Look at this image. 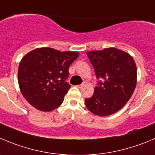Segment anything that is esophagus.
<instances>
[{
    "instance_id": "esophagus-1",
    "label": "esophagus",
    "mask_w": 155,
    "mask_h": 155,
    "mask_svg": "<svg viewBox=\"0 0 155 155\" xmlns=\"http://www.w3.org/2000/svg\"><path fill=\"white\" fill-rule=\"evenodd\" d=\"M84 84H82L78 85V86H77V87H78V88H82L84 87Z\"/></svg>"
}]
</instances>
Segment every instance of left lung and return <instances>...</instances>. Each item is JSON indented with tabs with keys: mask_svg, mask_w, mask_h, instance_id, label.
I'll list each match as a JSON object with an SVG mask.
<instances>
[{
	"mask_svg": "<svg viewBox=\"0 0 155 155\" xmlns=\"http://www.w3.org/2000/svg\"><path fill=\"white\" fill-rule=\"evenodd\" d=\"M100 81L94 95L85 99L86 107L94 115L107 116L123 108L137 84V68L129 53L116 48L87 52Z\"/></svg>",
	"mask_w": 155,
	"mask_h": 155,
	"instance_id": "left-lung-1",
	"label": "left lung"
}]
</instances>
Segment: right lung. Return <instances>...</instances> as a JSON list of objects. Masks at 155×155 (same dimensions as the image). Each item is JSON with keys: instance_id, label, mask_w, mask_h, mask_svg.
<instances>
[{"instance_id": "add662e5", "label": "right lung", "mask_w": 155, "mask_h": 155, "mask_svg": "<svg viewBox=\"0 0 155 155\" xmlns=\"http://www.w3.org/2000/svg\"><path fill=\"white\" fill-rule=\"evenodd\" d=\"M78 51L43 47L29 51L20 61L18 83L26 101L37 110L50 112L64 101L71 85L66 82Z\"/></svg>"}]
</instances>
